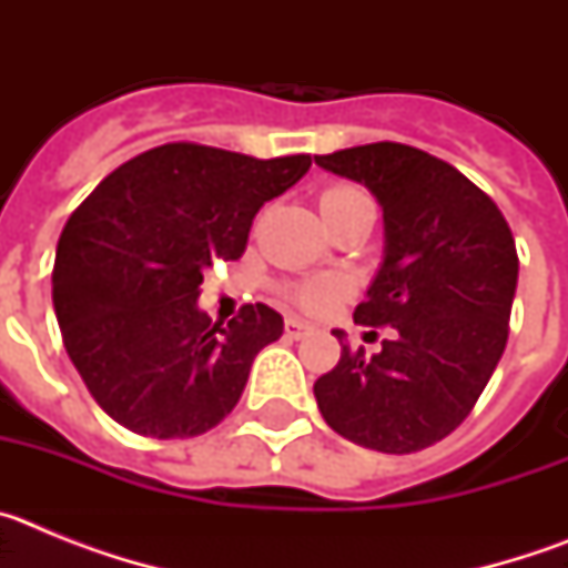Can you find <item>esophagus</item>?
<instances>
[{"instance_id":"34e87169","label":"esophagus","mask_w":568,"mask_h":568,"mask_svg":"<svg viewBox=\"0 0 568 568\" xmlns=\"http://www.w3.org/2000/svg\"><path fill=\"white\" fill-rule=\"evenodd\" d=\"M284 333L295 341L307 338V335L313 333V324H307V321H301V318H287L284 321Z\"/></svg>"}]
</instances>
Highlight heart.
<instances>
[{"label":"heart","mask_w":568,"mask_h":568,"mask_svg":"<svg viewBox=\"0 0 568 568\" xmlns=\"http://www.w3.org/2000/svg\"><path fill=\"white\" fill-rule=\"evenodd\" d=\"M364 204H369V199L355 187H329L318 199L321 215L327 219V224L341 219V215H346L349 210L364 207ZM344 293L346 287L341 281H313V284H298V287H293V298L307 310H327Z\"/></svg>","instance_id":"1"}]
</instances>
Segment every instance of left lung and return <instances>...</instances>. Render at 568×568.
Returning a JSON list of instances; mask_svg holds the SVG:
<instances>
[{
	"instance_id": "1",
	"label": "left lung",
	"mask_w": 568,
	"mask_h": 568,
	"mask_svg": "<svg viewBox=\"0 0 568 568\" xmlns=\"http://www.w3.org/2000/svg\"><path fill=\"white\" fill-rule=\"evenodd\" d=\"M315 164L364 184L381 204L384 258L353 318L395 329L375 355L341 344L335 369L315 381V400L341 438L418 453L460 426L504 355L515 239L484 190L409 144H361Z\"/></svg>"
}]
</instances>
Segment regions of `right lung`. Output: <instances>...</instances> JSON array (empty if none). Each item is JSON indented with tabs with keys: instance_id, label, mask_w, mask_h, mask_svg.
Here are the masks:
<instances>
[{
	"instance_id": "obj_1",
	"label": "right lung",
	"mask_w": 568,
	"mask_h": 568,
	"mask_svg": "<svg viewBox=\"0 0 568 568\" xmlns=\"http://www.w3.org/2000/svg\"><path fill=\"white\" fill-rule=\"evenodd\" d=\"M310 164L307 153L162 144L113 170L70 215L53 310L70 361L115 424L144 438H193L233 413L284 318L247 304L215 324L199 307L204 270L241 258L255 213Z\"/></svg>"
}]
</instances>
